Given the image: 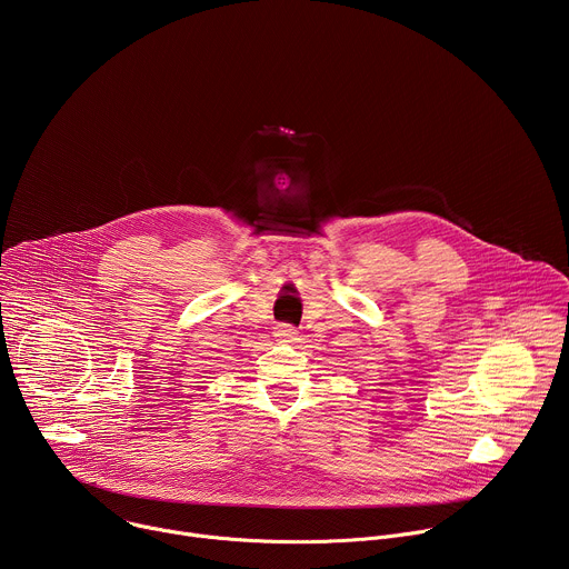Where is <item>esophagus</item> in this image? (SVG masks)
Wrapping results in <instances>:
<instances>
[{
  "label": "esophagus",
  "instance_id": "esophagus-1",
  "mask_svg": "<svg viewBox=\"0 0 569 569\" xmlns=\"http://www.w3.org/2000/svg\"><path fill=\"white\" fill-rule=\"evenodd\" d=\"M297 336H299L297 329L290 327V323H279L277 331H274V338H279V340H283V342H295Z\"/></svg>",
  "mask_w": 569,
  "mask_h": 569
}]
</instances>
